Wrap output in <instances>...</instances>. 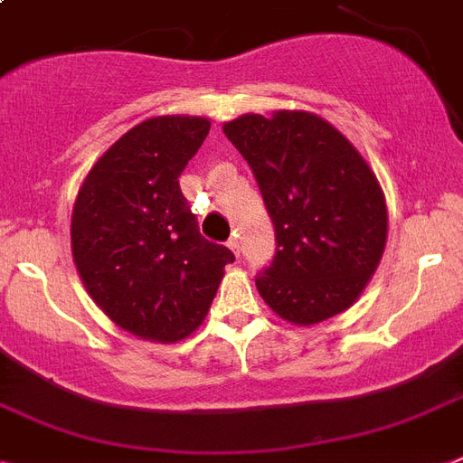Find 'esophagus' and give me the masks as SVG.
I'll list each match as a JSON object with an SVG mask.
<instances>
[{
  "label": "esophagus",
  "instance_id": "1",
  "mask_svg": "<svg viewBox=\"0 0 463 463\" xmlns=\"http://www.w3.org/2000/svg\"><path fill=\"white\" fill-rule=\"evenodd\" d=\"M229 248H232V250H234V255H239L241 253V243H239V236H232V239H229V243H227Z\"/></svg>",
  "mask_w": 463,
  "mask_h": 463
}]
</instances>
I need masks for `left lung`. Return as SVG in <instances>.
<instances>
[{
  "label": "left lung",
  "mask_w": 463,
  "mask_h": 463,
  "mask_svg": "<svg viewBox=\"0 0 463 463\" xmlns=\"http://www.w3.org/2000/svg\"><path fill=\"white\" fill-rule=\"evenodd\" d=\"M222 129L253 170L274 224L277 253L255 279L262 300L298 326L345 312L376 272L388 236L372 167L307 110L248 113Z\"/></svg>",
  "instance_id": "obj_1"
}]
</instances>
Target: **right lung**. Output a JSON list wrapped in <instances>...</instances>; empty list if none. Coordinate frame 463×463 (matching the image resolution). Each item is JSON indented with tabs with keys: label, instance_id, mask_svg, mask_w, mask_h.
Wrapping results in <instances>:
<instances>
[{
	"label": "right lung",
	"instance_id": "1",
	"mask_svg": "<svg viewBox=\"0 0 463 463\" xmlns=\"http://www.w3.org/2000/svg\"><path fill=\"white\" fill-rule=\"evenodd\" d=\"M210 120L158 116L139 122L94 163L75 198L72 260L94 303L144 341L175 343L208 315L227 246L198 232L179 189Z\"/></svg>",
	"mask_w": 463,
	"mask_h": 463
}]
</instances>
